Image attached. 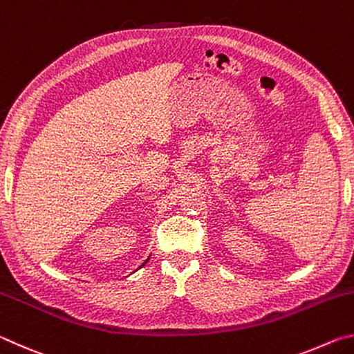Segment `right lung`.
I'll return each mask as SVG.
<instances>
[{
    "mask_svg": "<svg viewBox=\"0 0 354 354\" xmlns=\"http://www.w3.org/2000/svg\"><path fill=\"white\" fill-rule=\"evenodd\" d=\"M147 261H148V259H147ZM147 261H145V262H147ZM142 266H145V263H142Z\"/></svg>",
    "mask_w": 354,
    "mask_h": 354,
    "instance_id": "right-lung-1",
    "label": "right lung"
}]
</instances>
